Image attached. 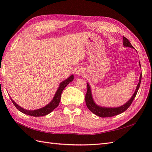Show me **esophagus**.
<instances>
[{
    "instance_id": "1",
    "label": "esophagus",
    "mask_w": 152,
    "mask_h": 152,
    "mask_svg": "<svg viewBox=\"0 0 152 152\" xmlns=\"http://www.w3.org/2000/svg\"><path fill=\"white\" fill-rule=\"evenodd\" d=\"M75 74L76 75V76H83V75H84V70L82 69H77L76 71H75Z\"/></svg>"
}]
</instances>
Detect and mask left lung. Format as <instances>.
<instances>
[{"mask_svg": "<svg viewBox=\"0 0 152 152\" xmlns=\"http://www.w3.org/2000/svg\"><path fill=\"white\" fill-rule=\"evenodd\" d=\"M123 45L125 47H129L132 48H135L132 44L130 43V42L128 39L126 38L125 37H123ZM139 65L140 66V63L139 62ZM141 67V66H140ZM141 77H142V75L140 74V77H139V82L138 85L137 86L136 89L135 91V93H133V96L130 99L125 103L124 105H121L120 107H102L100 106V105H97L95 103L93 98L92 96V93H91V89L90 87V85L87 83V91L86 94V103L87 105V107L89 110L93 113L94 114L96 115L100 116V117H110V116H113L115 115H117L122 113L124 112L127 109H128L130 105L132 104L133 100L134 98L136 96V94L138 92V90L139 89L140 82H141Z\"/></svg>", "mask_w": 152, "mask_h": 152, "instance_id": "8db88e82", "label": "left lung"}]
</instances>
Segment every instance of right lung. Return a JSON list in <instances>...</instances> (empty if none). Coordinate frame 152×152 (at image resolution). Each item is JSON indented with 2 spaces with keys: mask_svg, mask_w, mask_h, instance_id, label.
<instances>
[{
  "mask_svg": "<svg viewBox=\"0 0 152 152\" xmlns=\"http://www.w3.org/2000/svg\"><path fill=\"white\" fill-rule=\"evenodd\" d=\"M73 80H74V75H72L71 76H69L67 79H66L65 80L63 81V82L60 83L58 89H57V91H56V92L54 94V96L53 97L52 100H51L50 103L48 104L47 105H46L45 107L36 109V110H27V109L21 107L18 104H16L15 102L13 101V100H12V98L11 97H10V98H11L13 104L16 107V108L20 112L23 113L24 114L30 115L32 116H43L49 114L50 113H51L53 110H54L55 108H56L58 106L60 102V99H61V95L62 93V91L65 89V87L67 86L69 83L71 82Z\"/></svg>",
  "mask_w": 152,
  "mask_h": 152,
  "instance_id": "add662e5",
  "label": "right lung"
}]
</instances>
